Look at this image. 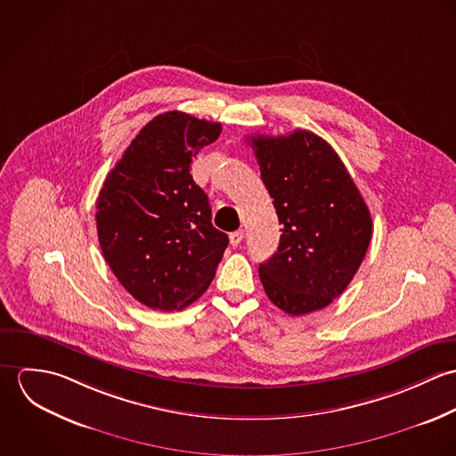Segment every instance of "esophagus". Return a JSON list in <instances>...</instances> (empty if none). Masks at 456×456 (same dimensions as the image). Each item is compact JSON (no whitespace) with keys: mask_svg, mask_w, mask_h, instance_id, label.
<instances>
[{"mask_svg":"<svg viewBox=\"0 0 456 456\" xmlns=\"http://www.w3.org/2000/svg\"><path fill=\"white\" fill-rule=\"evenodd\" d=\"M242 239H244V232H242V230H237V232H232V233H230V244H232L233 248H237V246L242 242Z\"/></svg>","mask_w":456,"mask_h":456,"instance_id":"1","label":"esophagus"}]
</instances>
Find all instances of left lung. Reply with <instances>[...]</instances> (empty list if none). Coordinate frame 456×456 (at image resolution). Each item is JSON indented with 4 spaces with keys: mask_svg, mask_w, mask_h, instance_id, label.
Here are the masks:
<instances>
[{
    "mask_svg": "<svg viewBox=\"0 0 456 456\" xmlns=\"http://www.w3.org/2000/svg\"><path fill=\"white\" fill-rule=\"evenodd\" d=\"M273 198L281 240L260 265L266 297L289 316L333 302L353 281L372 237V217L338 154L316 133L248 138Z\"/></svg>",
    "mask_w": 456,
    "mask_h": 456,
    "instance_id": "8db88e82",
    "label": "left lung"
}]
</instances>
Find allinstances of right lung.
Segmentation results:
<instances>
[{"label": "right lung", "mask_w": 456, "mask_h": 456, "mask_svg": "<svg viewBox=\"0 0 456 456\" xmlns=\"http://www.w3.org/2000/svg\"><path fill=\"white\" fill-rule=\"evenodd\" d=\"M219 134V123L179 110L156 116L131 140L96 200L103 258L151 309L172 313L193 304L228 246L190 174L198 151Z\"/></svg>", "instance_id": "add662e5"}]
</instances>
